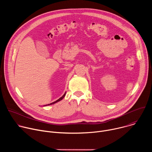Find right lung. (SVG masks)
<instances>
[{
    "label": "right lung",
    "instance_id": "1",
    "mask_svg": "<svg viewBox=\"0 0 152 152\" xmlns=\"http://www.w3.org/2000/svg\"><path fill=\"white\" fill-rule=\"evenodd\" d=\"M66 92L64 93V94L61 97H60L59 99H58L57 100H56L55 102H52V103H50V104H46V105H44L43 106H48V105H50V104H54V103H56V102H59V101H61V100H62L63 99H64V97H65V96H66Z\"/></svg>",
    "mask_w": 152,
    "mask_h": 152
}]
</instances>
